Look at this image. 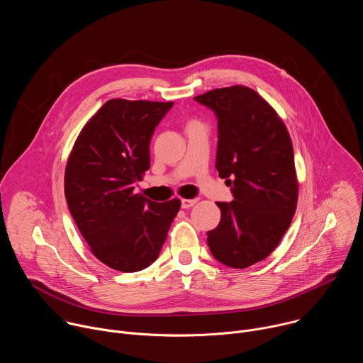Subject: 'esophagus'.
<instances>
[{"instance_id":"obj_1","label":"esophagus","mask_w":363,"mask_h":363,"mask_svg":"<svg viewBox=\"0 0 363 363\" xmlns=\"http://www.w3.org/2000/svg\"><path fill=\"white\" fill-rule=\"evenodd\" d=\"M198 202V199L196 198H194V199H181V206H182V208H191V206H194L195 203Z\"/></svg>"}]
</instances>
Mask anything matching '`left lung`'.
Segmentation results:
<instances>
[{"instance_id": "obj_1", "label": "left lung", "mask_w": 363, "mask_h": 363, "mask_svg": "<svg viewBox=\"0 0 363 363\" xmlns=\"http://www.w3.org/2000/svg\"><path fill=\"white\" fill-rule=\"evenodd\" d=\"M194 99L217 116L216 168L234 196L217 202L221 220L206 242L220 263L245 269L273 252L296 213L291 139L276 111L250 87L214 89Z\"/></svg>"}]
</instances>
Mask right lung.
<instances>
[{
	"mask_svg": "<svg viewBox=\"0 0 363 363\" xmlns=\"http://www.w3.org/2000/svg\"><path fill=\"white\" fill-rule=\"evenodd\" d=\"M174 101L112 99L84 125L69 157L65 194L70 214L101 263L135 273L157 260L181 201L135 194L149 169L155 128Z\"/></svg>",
	"mask_w": 363,
	"mask_h": 363,
	"instance_id": "obj_1",
	"label": "right lung"
}]
</instances>
